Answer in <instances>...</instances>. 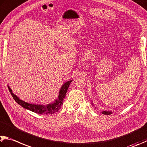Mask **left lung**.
I'll use <instances>...</instances> for the list:
<instances>
[{
  "label": "left lung",
  "instance_id": "left-lung-1",
  "mask_svg": "<svg viewBox=\"0 0 147 147\" xmlns=\"http://www.w3.org/2000/svg\"><path fill=\"white\" fill-rule=\"evenodd\" d=\"M92 105H93V103H92ZM101 113H102L103 114H105V115H110V114H112V112L111 111H104L103 112H101Z\"/></svg>",
  "mask_w": 147,
  "mask_h": 147
}]
</instances>
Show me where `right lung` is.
Returning a JSON list of instances; mask_svg holds the SVG:
<instances>
[{
  "mask_svg": "<svg viewBox=\"0 0 147 147\" xmlns=\"http://www.w3.org/2000/svg\"><path fill=\"white\" fill-rule=\"evenodd\" d=\"M72 80L68 81L65 82L63 84L59 92V95H58V98L55 100L54 103L48 104L47 105H36V104H32L29 103L28 102H25V101L20 100L19 98L17 97V96L14 94L12 92V90L11 89L9 85H7L9 92L11 94L13 98V99L15 100L18 105H20L24 107V109H28V110L31 111L34 113L40 114H52L55 113H57L59 109H60L61 107L63 105V100L65 97V94L67 91V89L70 85V84L71 83Z\"/></svg>",
  "mask_w": 147,
  "mask_h": 147,
  "instance_id": "obj_1",
  "label": "right lung"
}]
</instances>
